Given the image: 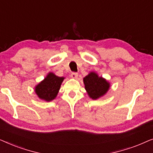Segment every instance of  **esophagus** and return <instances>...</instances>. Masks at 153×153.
Masks as SVG:
<instances>
[{"instance_id": "esophagus-1", "label": "esophagus", "mask_w": 153, "mask_h": 153, "mask_svg": "<svg viewBox=\"0 0 153 153\" xmlns=\"http://www.w3.org/2000/svg\"><path fill=\"white\" fill-rule=\"evenodd\" d=\"M71 77H72V79H76L77 77H78V74H77L76 72H72V74H71Z\"/></svg>"}]
</instances>
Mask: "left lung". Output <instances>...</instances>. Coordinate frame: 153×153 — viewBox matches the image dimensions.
Returning a JSON list of instances; mask_svg holds the SVG:
<instances>
[{
  "label": "left lung",
  "mask_w": 153,
  "mask_h": 153,
  "mask_svg": "<svg viewBox=\"0 0 153 153\" xmlns=\"http://www.w3.org/2000/svg\"><path fill=\"white\" fill-rule=\"evenodd\" d=\"M85 89L89 97L97 100L106 95L110 88V83L95 72H91L83 79Z\"/></svg>",
  "instance_id": "8db88e82"
}]
</instances>
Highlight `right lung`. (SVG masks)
<instances>
[{
	"label": "right lung",
	"mask_w": 153,
	"mask_h": 153,
	"mask_svg": "<svg viewBox=\"0 0 153 153\" xmlns=\"http://www.w3.org/2000/svg\"><path fill=\"white\" fill-rule=\"evenodd\" d=\"M65 77L56 76L53 72L48 73L41 82L35 85V92L39 99L51 102L57 96Z\"/></svg>",
	"instance_id": "add662e5"
}]
</instances>
